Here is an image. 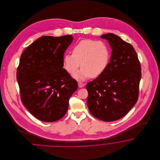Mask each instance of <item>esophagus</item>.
<instances>
[{"label": "esophagus", "mask_w": 160, "mask_h": 160, "mask_svg": "<svg viewBox=\"0 0 160 160\" xmlns=\"http://www.w3.org/2000/svg\"><path fill=\"white\" fill-rule=\"evenodd\" d=\"M78 87H79V88H83L84 86H85V84L83 83H82V82H79V83H78Z\"/></svg>", "instance_id": "1"}]
</instances>
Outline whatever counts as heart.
<instances>
[{
	"instance_id": "1",
	"label": "heart",
	"mask_w": 160,
	"mask_h": 160,
	"mask_svg": "<svg viewBox=\"0 0 160 160\" xmlns=\"http://www.w3.org/2000/svg\"><path fill=\"white\" fill-rule=\"evenodd\" d=\"M110 60V50L106 42L91 39L81 40L73 47L72 54L63 56V68L77 80H83L90 77L97 78L106 70Z\"/></svg>"
}]
</instances>
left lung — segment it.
<instances>
[{
  "label": "left lung",
  "instance_id": "1",
  "mask_svg": "<svg viewBox=\"0 0 160 160\" xmlns=\"http://www.w3.org/2000/svg\"><path fill=\"white\" fill-rule=\"evenodd\" d=\"M112 49L106 71L88 83V106L94 117L105 122L118 120L128 113L138 97L141 65L129 43L113 33L101 36Z\"/></svg>",
  "mask_w": 160,
  "mask_h": 160
}]
</instances>
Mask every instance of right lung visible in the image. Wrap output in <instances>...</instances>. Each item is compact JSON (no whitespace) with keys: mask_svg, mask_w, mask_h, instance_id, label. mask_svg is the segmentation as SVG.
Masks as SVG:
<instances>
[{"mask_svg":"<svg viewBox=\"0 0 160 160\" xmlns=\"http://www.w3.org/2000/svg\"><path fill=\"white\" fill-rule=\"evenodd\" d=\"M72 35L44 36L28 46L20 57L17 79L23 105L39 120L55 122L66 114L78 84L63 68Z\"/></svg>","mask_w":160,"mask_h":160,"instance_id":"add662e5","label":"right lung"}]
</instances>
